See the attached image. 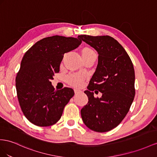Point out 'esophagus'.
<instances>
[{
  "label": "esophagus",
  "mask_w": 157,
  "mask_h": 157,
  "mask_svg": "<svg viewBox=\"0 0 157 157\" xmlns=\"http://www.w3.org/2000/svg\"><path fill=\"white\" fill-rule=\"evenodd\" d=\"M81 91L79 90H78V89H74V92L75 94H78V93H79V92Z\"/></svg>",
  "instance_id": "1"
}]
</instances>
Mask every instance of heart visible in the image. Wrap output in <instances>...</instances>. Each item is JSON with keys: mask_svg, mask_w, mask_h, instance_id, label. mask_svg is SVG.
<instances>
[{"mask_svg": "<svg viewBox=\"0 0 157 157\" xmlns=\"http://www.w3.org/2000/svg\"><path fill=\"white\" fill-rule=\"evenodd\" d=\"M95 54V52L90 48H84L82 50V55ZM83 81V76L79 74H71L67 78V82L74 86H79Z\"/></svg>", "mask_w": 157, "mask_h": 157, "instance_id": "b5f03b06", "label": "heart"}]
</instances>
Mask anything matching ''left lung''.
Returning <instances> with one entry per match:
<instances>
[{"instance_id":"obj_1","label":"left lung","mask_w":157,"mask_h":157,"mask_svg":"<svg viewBox=\"0 0 157 157\" xmlns=\"http://www.w3.org/2000/svg\"><path fill=\"white\" fill-rule=\"evenodd\" d=\"M79 37L99 54L97 68L88 90L84 91L88 103L81 110L82 118L92 131H109L122 121L133 101V65L123 47L109 36L80 35ZM97 90L102 94L100 98L94 97Z\"/></svg>"}]
</instances>
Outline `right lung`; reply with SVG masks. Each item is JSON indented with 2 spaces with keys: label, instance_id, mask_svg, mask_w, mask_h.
Returning a JSON list of instances; mask_svg holds the SVG:
<instances>
[{
  "label": "right lung",
  "instance_id": "1",
  "mask_svg": "<svg viewBox=\"0 0 157 157\" xmlns=\"http://www.w3.org/2000/svg\"><path fill=\"white\" fill-rule=\"evenodd\" d=\"M82 42L79 37L44 38L23 56L16 78L17 97L24 115L35 125L48 127L58 122L74 95L69 87L56 91L50 81L59 72L64 54L75 50Z\"/></svg>",
  "mask_w": 157,
  "mask_h": 157
}]
</instances>
